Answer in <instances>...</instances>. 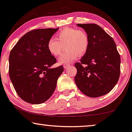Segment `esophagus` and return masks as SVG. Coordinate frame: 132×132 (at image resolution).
Masks as SVG:
<instances>
[{
  "mask_svg": "<svg viewBox=\"0 0 132 132\" xmlns=\"http://www.w3.org/2000/svg\"><path fill=\"white\" fill-rule=\"evenodd\" d=\"M70 66V64H68V63H66V64H64V65H63V67H64V69H66L67 68H69V67Z\"/></svg>",
  "mask_w": 132,
  "mask_h": 132,
  "instance_id": "1",
  "label": "esophagus"
}]
</instances>
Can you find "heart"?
Here are the masks:
<instances>
[{
    "mask_svg": "<svg viewBox=\"0 0 132 132\" xmlns=\"http://www.w3.org/2000/svg\"><path fill=\"white\" fill-rule=\"evenodd\" d=\"M56 39L50 38L47 41V48L50 54L54 57L63 52L64 47L68 50L59 59L60 64L65 63L79 56H84L89 46V38L86 31L82 29L67 27L56 34Z\"/></svg>",
    "mask_w": 132,
    "mask_h": 132,
    "instance_id": "heart-1",
    "label": "heart"
}]
</instances>
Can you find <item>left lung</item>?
<instances>
[{
	"mask_svg": "<svg viewBox=\"0 0 132 132\" xmlns=\"http://www.w3.org/2000/svg\"><path fill=\"white\" fill-rule=\"evenodd\" d=\"M89 38L87 52L75 66V82L82 93L90 97L109 93L116 85L120 74V56L113 38L95 23L77 25Z\"/></svg>",
	"mask_w": 132,
	"mask_h": 132,
	"instance_id": "obj_1",
	"label": "left lung"
}]
</instances>
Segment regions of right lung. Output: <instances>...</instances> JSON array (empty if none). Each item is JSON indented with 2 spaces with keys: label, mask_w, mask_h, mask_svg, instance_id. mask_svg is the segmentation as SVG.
Segmentation results:
<instances>
[{
  "label": "right lung",
  "mask_w": 132,
  "mask_h": 132,
  "mask_svg": "<svg viewBox=\"0 0 132 132\" xmlns=\"http://www.w3.org/2000/svg\"><path fill=\"white\" fill-rule=\"evenodd\" d=\"M59 28L32 29L23 35L10 52L9 74L18 95L27 103L39 104L50 98L63 72L48 52L47 41Z\"/></svg>",
  "instance_id": "1"
}]
</instances>
